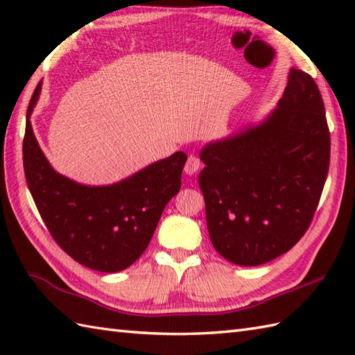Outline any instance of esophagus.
<instances>
[{"label": "esophagus", "mask_w": 355, "mask_h": 355, "mask_svg": "<svg viewBox=\"0 0 355 355\" xmlns=\"http://www.w3.org/2000/svg\"><path fill=\"white\" fill-rule=\"evenodd\" d=\"M200 166H201L200 158L195 154H191L189 157H187V162L184 164V172L187 173V175H193L195 172H198Z\"/></svg>", "instance_id": "esophagus-1"}]
</instances>
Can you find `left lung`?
<instances>
[{
    "instance_id": "8db88e82",
    "label": "left lung",
    "mask_w": 355,
    "mask_h": 355,
    "mask_svg": "<svg viewBox=\"0 0 355 355\" xmlns=\"http://www.w3.org/2000/svg\"><path fill=\"white\" fill-rule=\"evenodd\" d=\"M277 105L262 125L200 154L210 241L238 266H261L296 245L327 182L331 139L318 84L293 69Z\"/></svg>"
}]
</instances>
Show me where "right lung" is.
<instances>
[{"label": "right lung", "mask_w": 355, "mask_h": 355, "mask_svg": "<svg viewBox=\"0 0 355 355\" xmlns=\"http://www.w3.org/2000/svg\"><path fill=\"white\" fill-rule=\"evenodd\" d=\"M41 85L30 99L22 140L24 173L37 212L74 261L102 273L122 271L146 250L166 205L182 187L187 155L178 150L111 186L74 183L51 169L28 120Z\"/></svg>", "instance_id": "obj_1"}]
</instances>
